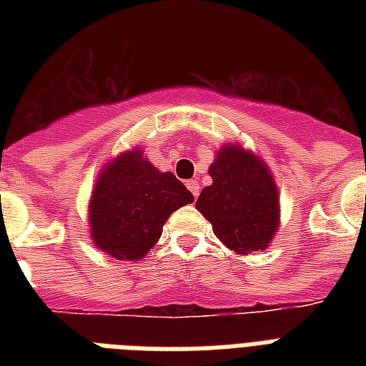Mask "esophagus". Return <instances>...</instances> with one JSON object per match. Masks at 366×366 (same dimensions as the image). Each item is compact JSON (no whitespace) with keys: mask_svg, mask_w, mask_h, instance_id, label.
<instances>
[{"mask_svg":"<svg viewBox=\"0 0 366 366\" xmlns=\"http://www.w3.org/2000/svg\"><path fill=\"white\" fill-rule=\"evenodd\" d=\"M186 186H188L189 192H192L195 199H197V195H199V184H197V180H188V182H186Z\"/></svg>","mask_w":366,"mask_h":366,"instance_id":"34e87169","label":"esophagus"}]
</instances>
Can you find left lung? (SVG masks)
Masks as SVG:
<instances>
[{
  "mask_svg": "<svg viewBox=\"0 0 366 366\" xmlns=\"http://www.w3.org/2000/svg\"><path fill=\"white\" fill-rule=\"evenodd\" d=\"M209 174L212 184L195 207L214 235L239 254L266 249L279 226V194L264 163L239 146H228L218 152Z\"/></svg>",
  "mask_w": 366,
  "mask_h": 366,
  "instance_id": "1",
  "label": "left lung"
}]
</instances>
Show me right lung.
Here are the masks:
<instances>
[{"mask_svg": "<svg viewBox=\"0 0 366 366\" xmlns=\"http://www.w3.org/2000/svg\"><path fill=\"white\" fill-rule=\"evenodd\" d=\"M192 201V192L172 172L157 171L142 152L119 155L93 189L94 244L116 260H140L157 243L167 218Z\"/></svg>", "mask_w": 366, "mask_h": 366, "instance_id": "1", "label": "right lung"}]
</instances>
